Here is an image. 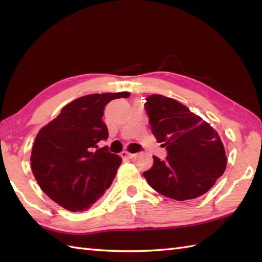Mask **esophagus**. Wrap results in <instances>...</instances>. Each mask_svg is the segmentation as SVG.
Listing matches in <instances>:
<instances>
[{
	"instance_id": "obj_1",
	"label": "esophagus",
	"mask_w": 262,
	"mask_h": 262,
	"mask_svg": "<svg viewBox=\"0 0 262 262\" xmlns=\"http://www.w3.org/2000/svg\"><path fill=\"white\" fill-rule=\"evenodd\" d=\"M120 157H121V158H124V159H133V158L135 157V154H132V153H129V152L124 151V152H121Z\"/></svg>"
}]
</instances>
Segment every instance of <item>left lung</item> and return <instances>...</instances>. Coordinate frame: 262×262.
Returning a JSON list of instances; mask_svg holds the SVG:
<instances>
[{
  "mask_svg": "<svg viewBox=\"0 0 262 262\" xmlns=\"http://www.w3.org/2000/svg\"><path fill=\"white\" fill-rule=\"evenodd\" d=\"M144 105L153 135L168 152L164 160L153 157L152 168L143 173L148 185L178 202L207 192L226 168L217 132L174 99L152 94Z\"/></svg>",
  "mask_w": 262,
  "mask_h": 262,
  "instance_id": "obj_1",
  "label": "left lung"
}]
</instances>
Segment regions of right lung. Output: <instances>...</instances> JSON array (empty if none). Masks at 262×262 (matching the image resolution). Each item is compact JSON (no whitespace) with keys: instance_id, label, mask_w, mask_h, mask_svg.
Segmentation results:
<instances>
[{"instance_id":"right-lung-1","label":"right lung","mask_w":262,"mask_h":262,"mask_svg":"<svg viewBox=\"0 0 262 262\" xmlns=\"http://www.w3.org/2000/svg\"><path fill=\"white\" fill-rule=\"evenodd\" d=\"M129 92L89 94L66 104L36 136L31 169L42 191L71 211L90 208L113 183L121 159L98 143L108 138L105 104Z\"/></svg>"}]
</instances>
